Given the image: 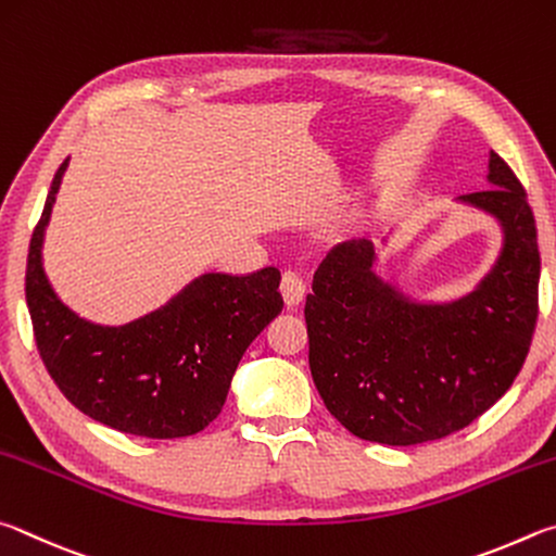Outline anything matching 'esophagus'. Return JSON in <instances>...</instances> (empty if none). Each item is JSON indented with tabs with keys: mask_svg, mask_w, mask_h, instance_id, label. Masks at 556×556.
Returning a JSON list of instances; mask_svg holds the SVG:
<instances>
[{
	"mask_svg": "<svg viewBox=\"0 0 556 556\" xmlns=\"http://www.w3.org/2000/svg\"><path fill=\"white\" fill-rule=\"evenodd\" d=\"M280 293H283V300L288 307H295L303 303V295H305V283L303 278L298 276L293 270H286L283 278H280Z\"/></svg>",
	"mask_w": 556,
	"mask_h": 556,
	"instance_id": "obj_1",
	"label": "esophagus"
}]
</instances>
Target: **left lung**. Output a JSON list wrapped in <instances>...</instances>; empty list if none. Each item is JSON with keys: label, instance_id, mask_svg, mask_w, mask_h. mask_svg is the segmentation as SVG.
<instances>
[{"label": "left lung", "instance_id": "obj_1", "mask_svg": "<svg viewBox=\"0 0 556 556\" xmlns=\"http://www.w3.org/2000/svg\"><path fill=\"white\" fill-rule=\"evenodd\" d=\"M491 188L462 194L503 229V249L476 290L415 303L371 270L374 243L327 253L305 303L309 371L358 440L410 446L464 430L520 374L538 325L540 251L528 194L491 151Z\"/></svg>", "mask_w": 556, "mask_h": 556}]
</instances>
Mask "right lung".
<instances>
[{"mask_svg": "<svg viewBox=\"0 0 556 556\" xmlns=\"http://www.w3.org/2000/svg\"><path fill=\"white\" fill-rule=\"evenodd\" d=\"M67 161L48 190L26 261V305L48 374L77 410L114 430L175 440L222 413L247 346L283 309L280 270L204 273L161 309L122 327L77 317L48 283L41 247Z\"/></svg>", "mask_w": 556, "mask_h": 556, "instance_id": "add662e5", "label": "right lung"}]
</instances>
